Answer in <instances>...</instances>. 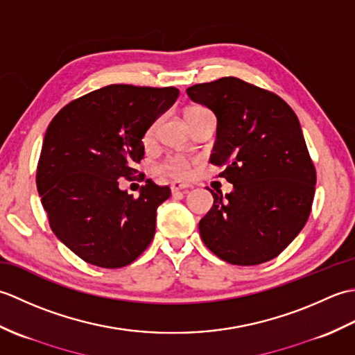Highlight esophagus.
Returning a JSON list of instances; mask_svg holds the SVG:
<instances>
[{
	"label": "esophagus",
	"mask_w": 355,
	"mask_h": 355,
	"mask_svg": "<svg viewBox=\"0 0 355 355\" xmlns=\"http://www.w3.org/2000/svg\"><path fill=\"white\" fill-rule=\"evenodd\" d=\"M189 189V184H184V183H180V182H172L171 183V191L175 193V192H182Z\"/></svg>",
	"instance_id": "esophagus-1"
}]
</instances>
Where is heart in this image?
Masks as SVG:
<instances>
[{"instance_id": "heart-1", "label": "heart", "mask_w": 355, "mask_h": 355, "mask_svg": "<svg viewBox=\"0 0 355 355\" xmlns=\"http://www.w3.org/2000/svg\"><path fill=\"white\" fill-rule=\"evenodd\" d=\"M202 111H207V110L202 107H191L186 111V119H189L193 114H198V112H202ZM155 130H157V122H153L146 128L145 134H143V141L149 143L150 140H153ZM158 171L166 173V175L173 177V178H186L191 172V162L183 155H171L160 164Z\"/></svg>"}]
</instances>
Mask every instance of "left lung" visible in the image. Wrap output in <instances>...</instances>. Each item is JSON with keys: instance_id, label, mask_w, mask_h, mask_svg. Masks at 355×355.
I'll list each match as a JSON object with an SVG mask.
<instances>
[{"instance_id": "8db88e82", "label": "left lung", "mask_w": 355, "mask_h": 355, "mask_svg": "<svg viewBox=\"0 0 355 355\" xmlns=\"http://www.w3.org/2000/svg\"><path fill=\"white\" fill-rule=\"evenodd\" d=\"M218 120L210 163L233 192L214 195L200 221L202 243L233 266H258L281 254L304 229L315 191V168L299 119L277 94L238 78L186 89Z\"/></svg>"}]
</instances>
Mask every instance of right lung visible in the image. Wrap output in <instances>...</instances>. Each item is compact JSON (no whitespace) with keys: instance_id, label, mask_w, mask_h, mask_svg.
Here are the masks:
<instances>
[{"instance_id":"1","label":"right lung","mask_w":355,"mask_h":355,"mask_svg":"<svg viewBox=\"0 0 355 355\" xmlns=\"http://www.w3.org/2000/svg\"><path fill=\"white\" fill-rule=\"evenodd\" d=\"M173 87L112 84L67 103L45 132L36 186L53 233L80 259L130 266L155 233L168 186L146 180L137 198L119 189L145 154L143 134L177 101Z\"/></svg>"}]
</instances>
